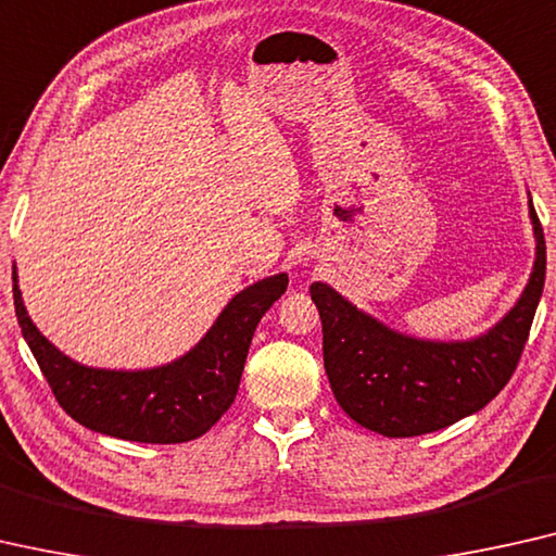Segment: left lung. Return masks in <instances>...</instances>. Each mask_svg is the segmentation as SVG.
<instances>
[{
    "label": "left lung",
    "mask_w": 556,
    "mask_h": 556,
    "mask_svg": "<svg viewBox=\"0 0 556 556\" xmlns=\"http://www.w3.org/2000/svg\"><path fill=\"white\" fill-rule=\"evenodd\" d=\"M536 262L525 294L500 325L471 342H421L379 325L334 289L309 287L321 317L325 369L339 407L384 437L437 432L490 404L515 375L546 275L544 231L532 199Z\"/></svg>",
    "instance_id": "8db88e82"
}]
</instances>
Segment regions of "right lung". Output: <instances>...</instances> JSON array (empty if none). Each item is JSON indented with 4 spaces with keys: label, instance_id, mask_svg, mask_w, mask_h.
I'll list each match as a JSON object with an SVG mask.
<instances>
[{
    "label": "right lung",
    "instance_id": "add662e5",
    "mask_svg": "<svg viewBox=\"0 0 556 556\" xmlns=\"http://www.w3.org/2000/svg\"><path fill=\"white\" fill-rule=\"evenodd\" d=\"M14 312L60 407L94 432L147 444H179L210 432L231 402L264 312L287 292V275L256 281L231 300L187 357L160 369H89L47 342L24 309L14 271Z\"/></svg>",
    "mask_w": 556,
    "mask_h": 556
}]
</instances>
